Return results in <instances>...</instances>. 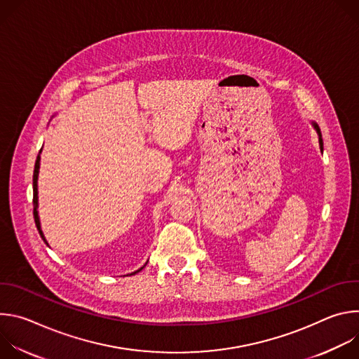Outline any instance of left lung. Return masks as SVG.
Here are the masks:
<instances>
[{
    "label": "left lung",
    "instance_id": "left-lung-1",
    "mask_svg": "<svg viewBox=\"0 0 359 359\" xmlns=\"http://www.w3.org/2000/svg\"><path fill=\"white\" fill-rule=\"evenodd\" d=\"M313 126H314V129L317 130V133H318V140H320V149L321 150H324V146H323V136H321V130H320V128H318V125L316 123V122H313Z\"/></svg>",
    "mask_w": 359,
    "mask_h": 359
}]
</instances>
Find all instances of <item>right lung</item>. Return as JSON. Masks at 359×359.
I'll return each mask as SVG.
<instances>
[{
  "label": "right lung",
  "mask_w": 359,
  "mask_h": 359,
  "mask_svg": "<svg viewBox=\"0 0 359 359\" xmlns=\"http://www.w3.org/2000/svg\"><path fill=\"white\" fill-rule=\"evenodd\" d=\"M39 153H41V150H39ZM39 161H41V158H39V155H38V158H36V161H35V168H34V177H32V187H34V219H35V224H36V229H38V231H39V236L42 237V240L46 243V240H45V237H43V233H42V230H41V223H39V217H38V212H36V208H38V173H39ZM48 244V243H46ZM143 269V267H142ZM142 269H139V270H136L135 273H132V274H136V273H139Z\"/></svg>",
  "instance_id": "add662e5"
}]
</instances>
